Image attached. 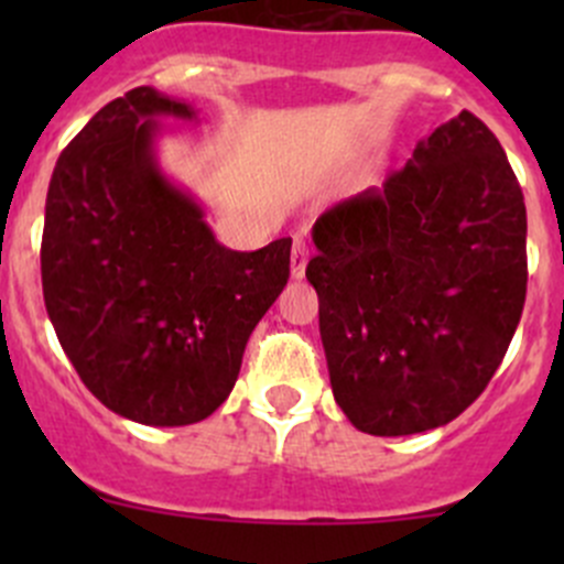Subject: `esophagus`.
<instances>
[{"label": "esophagus", "mask_w": 564, "mask_h": 564, "mask_svg": "<svg viewBox=\"0 0 564 564\" xmlns=\"http://www.w3.org/2000/svg\"><path fill=\"white\" fill-rule=\"evenodd\" d=\"M305 267H308V246L303 240H294L292 246V278H303Z\"/></svg>", "instance_id": "1"}]
</instances>
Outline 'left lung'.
I'll return each instance as SVG.
<instances>
[{
    "mask_svg": "<svg viewBox=\"0 0 564 564\" xmlns=\"http://www.w3.org/2000/svg\"><path fill=\"white\" fill-rule=\"evenodd\" d=\"M305 278L335 403L357 431L456 420L491 382L527 297V207L497 135L469 111L417 141L382 187L314 224Z\"/></svg>",
    "mask_w": 564,
    "mask_h": 564,
    "instance_id": "8db88e82",
    "label": "left lung"
}]
</instances>
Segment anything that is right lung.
Returning <instances> with one entry per match:
<instances>
[{
	"instance_id": "right-lung-1",
	"label": "right lung",
	"mask_w": 564,
	"mask_h": 564,
	"mask_svg": "<svg viewBox=\"0 0 564 564\" xmlns=\"http://www.w3.org/2000/svg\"><path fill=\"white\" fill-rule=\"evenodd\" d=\"M196 108L152 87L111 100L65 147L45 196L43 300L67 360L104 406L141 425L209 417L289 281L292 240L220 246L196 198L158 166V119Z\"/></svg>"
}]
</instances>
